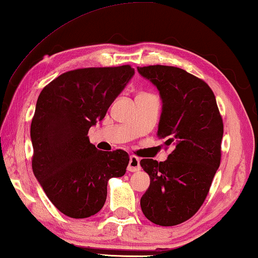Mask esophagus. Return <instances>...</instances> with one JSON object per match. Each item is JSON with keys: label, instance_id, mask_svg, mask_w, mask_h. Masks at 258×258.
<instances>
[{"label": "esophagus", "instance_id": "obj_1", "mask_svg": "<svg viewBox=\"0 0 258 258\" xmlns=\"http://www.w3.org/2000/svg\"><path fill=\"white\" fill-rule=\"evenodd\" d=\"M141 170V164H140V158L137 156L132 155L129 158V164H128V171L135 172Z\"/></svg>", "mask_w": 258, "mask_h": 258}]
</instances>
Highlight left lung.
I'll return each mask as SVG.
<instances>
[{"label":"left lung","instance_id":"8db88e82","mask_svg":"<svg viewBox=\"0 0 258 258\" xmlns=\"http://www.w3.org/2000/svg\"><path fill=\"white\" fill-rule=\"evenodd\" d=\"M160 91L157 136L172 147L167 161L141 160L150 185L141 199L148 220L162 227L188 221L206 201L221 163L223 119L211 88L177 67H139Z\"/></svg>","mask_w":258,"mask_h":258}]
</instances>
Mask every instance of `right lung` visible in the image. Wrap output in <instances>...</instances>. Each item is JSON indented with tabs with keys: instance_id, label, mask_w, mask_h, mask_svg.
I'll use <instances>...</instances> for the list:
<instances>
[{
	"instance_id": "add662e5",
	"label": "right lung",
	"mask_w": 258,
	"mask_h": 258,
	"mask_svg": "<svg viewBox=\"0 0 258 258\" xmlns=\"http://www.w3.org/2000/svg\"><path fill=\"white\" fill-rule=\"evenodd\" d=\"M135 74L129 64L63 73L42 89L31 119V167L45 195L62 214L86 218L107 200L109 178L125 174L129 155L97 150L90 126Z\"/></svg>"
}]
</instances>
